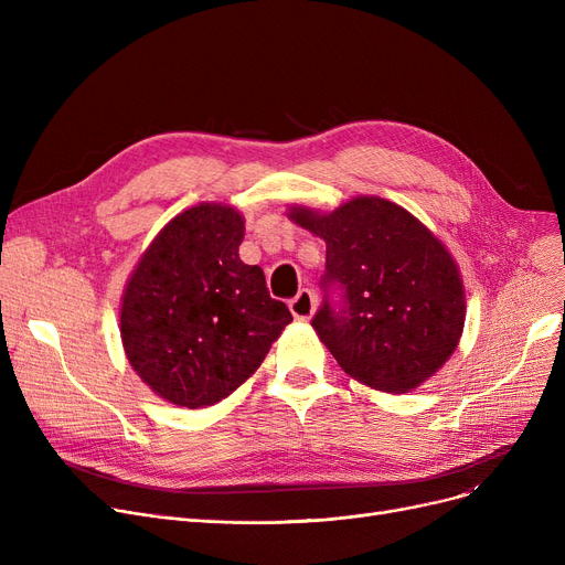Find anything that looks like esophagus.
<instances>
[{"mask_svg":"<svg viewBox=\"0 0 565 565\" xmlns=\"http://www.w3.org/2000/svg\"><path fill=\"white\" fill-rule=\"evenodd\" d=\"M290 313L298 318V320H309L311 316H313V311H316V300H313V295H311V290H300L298 295H295V298L290 300Z\"/></svg>","mask_w":565,"mask_h":565,"instance_id":"esophagus-1","label":"esophagus"}]
</instances>
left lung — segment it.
I'll list each match as a JSON object with an SVG mask.
<instances>
[{
    "mask_svg": "<svg viewBox=\"0 0 565 565\" xmlns=\"http://www.w3.org/2000/svg\"><path fill=\"white\" fill-rule=\"evenodd\" d=\"M288 217L328 245L322 284H339L343 305L324 300L311 328L350 377L405 394L447 364L465 328V286L426 224L380 196L332 213L290 205Z\"/></svg>",
    "mask_w": 565,
    "mask_h": 565,
    "instance_id": "8db88e82",
    "label": "left lung"
}]
</instances>
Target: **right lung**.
I'll use <instances>...</instances> for the list:
<instances>
[{"instance_id":"add662e5","label":"right lung","mask_w":565,"mask_h":565,"mask_svg":"<svg viewBox=\"0 0 565 565\" xmlns=\"http://www.w3.org/2000/svg\"><path fill=\"white\" fill-rule=\"evenodd\" d=\"M243 237L233 205H192L153 237L124 288L126 358L167 403L196 409L231 396L292 322L260 267L237 256Z\"/></svg>"}]
</instances>
